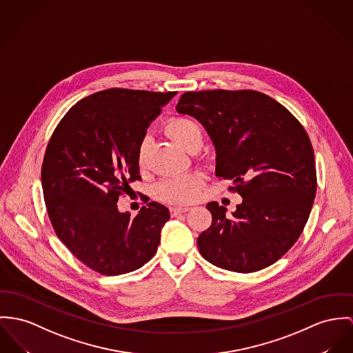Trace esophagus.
<instances>
[{"mask_svg": "<svg viewBox=\"0 0 353 353\" xmlns=\"http://www.w3.org/2000/svg\"><path fill=\"white\" fill-rule=\"evenodd\" d=\"M187 211H190L188 207H170V215L172 216H177V215L184 214Z\"/></svg>", "mask_w": 353, "mask_h": 353, "instance_id": "esophagus-1", "label": "esophagus"}]
</instances>
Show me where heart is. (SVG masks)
Instances as JSON below:
<instances>
[{"label": "heart", "mask_w": 353, "mask_h": 353, "mask_svg": "<svg viewBox=\"0 0 353 353\" xmlns=\"http://www.w3.org/2000/svg\"><path fill=\"white\" fill-rule=\"evenodd\" d=\"M166 132L181 146H190L201 141V129L192 118L173 117L166 122ZM149 149V138L143 137L138 146V163L143 165ZM204 185V177L199 173L170 176L161 180L156 187V196L169 204H188L194 201Z\"/></svg>", "instance_id": "obj_1"}]
</instances>
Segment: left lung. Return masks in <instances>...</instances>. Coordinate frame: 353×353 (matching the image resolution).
<instances>
[{
	"label": "left lung",
	"instance_id": "left-lung-1",
	"mask_svg": "<svg viewBox=\"0 0 353 353\" xmlns=\"http://www.w3.org/2000/svg\"><path fill=\"white\" fill-rule=\"evenodd\" d=\"M177 112L199 119L216 149V176L232 180L243 201L232 216L207 204L211 227L197 238L200 254L217 268L262 270L297 242L317 190L312 142L299 119L254 90L184 92Z\"/></svg>",
	"mask_w": 353,
	"mask_h": 353
}]
</instances>
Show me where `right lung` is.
Listing matches in <instances>:
<instances>
[{
	"mask_svg": "<svg viewBox=\"0 0 353 353\" xmlns=\"http://www.w3.org/2000/svg\"><path fill=\"white\" fill-rule=\"evenodd\" d=\"M176 92L108 88L83 98L48 141L41 183L57 238L94 272L119 275L149 262L169 210L145 200L136 217L117 201L141 180L138 146Z\"/></svg>",
	"mask_w": 353,
	"mask_h": 353,
	"instance_id": "1",
	"label": "right lung"
}]
</instances>
